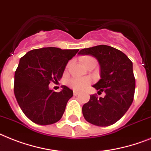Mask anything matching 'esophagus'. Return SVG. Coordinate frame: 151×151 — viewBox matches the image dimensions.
Segmentation results:
<instances>
[{
	"label": "esophagus",
	"instance_id": "1",
	"mask_svg": "<svg viewBox=\"0 0 151 151\" xmlns=\"http://www.w3.org/2000/svg\"><path fill=\"white\" fill-rule=\"evenodd\" d=\"M79 91H73V95H79Z\"/></svg>",
	"mask_w": 151,
	"mask_h": 151
}]
</instances>
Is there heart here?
Instances as JSON below:
<instances>
[{
	"label": "heart",
	"mask_w": 151,
	"mask_h": 151,
	"mask_svg": "<svg viewBox=\"0 0 151 151\" xmlns=\"http://www.w3.org/2000/svg\"><path fill=\"white\" fill-rule=\"evenodd\" d=\"M92 58V57H86L84 59V63L88 60ZM91 83V79L90 78H88V77H83V78H81V77H73V78H70L68 81H67V84L69 85V87H70L71 88L74 89V90H82L84 89L86 87H88L89 84Z\"/></svg>",
	"instance_id": "heart-1"
}]
</instances>
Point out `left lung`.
<instances>
[{
  "label": "left lung",
  "instance_id": "left-lung-1",
  "mask_svg": "<svg viewBox=\"0 0 151 151\" xmlns=\"http://www.w3.org/2000/svg\"><path fill=\"white\" fill-rule=\"evenodd\" d=\"M78 54L91 55L98 60L101 79L93 87L99 90V95L105 93L103 98L90 95V100L82 107L84 119L98 127L114 124L133 101L136 82L132 61L122 51L106 45L83 49Z\"/></svg>",
  "mask_w": 151,
  "mask_h": 151
}]
</instances>
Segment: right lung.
Returning <instances> with one entry per match:
<instances>
[{"label": "right lung", "instance_id": "obj_1", "mask_svg": "<svg viewBox=\"0 0 151 151\" xmlns=\"http://www.w3.org/2000/svg\"><path fill=\"white\" fill-rule=\"evenodd\" d=\"M78 50L42 48L20 59L14 73V95L21 109L33 122L53 124L63 116L73 91L63 85L61 91L56 92L49 84L61 79L68 61Z\"/></svg>", "mask_w": 151, "mask_h": 151}]
</instances>
